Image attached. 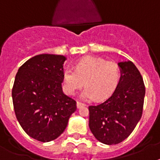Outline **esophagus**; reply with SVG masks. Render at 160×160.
Masks as SVG:
<instances>
[{"instance_id": "obj_1", "label": "esophagus", "mask_w": 160, "mask_h": 160, "mask_svg": "<svg viewBox=\"0 0 160 160\" xmlns=\"http://www.w3.org/2000/svg\"><path fill=\"white\" fill-rule=\"evenodd\" d=\"M85 104L83 103V102H77V108H80L81 107H84Z\"/></svg>"}]
</instances>
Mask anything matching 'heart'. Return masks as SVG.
<instances>
[{
    "mask_svg": "<svg viewBox=\"0 0 160 160\" xmlns=\"http://www.w3.org/2000/svg\"><path fill=\"white\" fill-rule=\"evenodd\" d=\"M121 79L120 67L116 62L86 57L77 62L75 71L66 69L62 81L65 92L73 95L84 83L80 93L83 99L102 100L115 91Z\"/></svg>",
    "mask_w": 160,
    "mask_h": 160,
    "instance_id": "obj_1",
    "label": "heart"
}]
</instances>
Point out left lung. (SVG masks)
Wrapping results in <instances>:
<instances>
[{"label": "left lung", "mask_w": 160, "mask_h": 160, "mask_svg": "<svg viewBox=\"0 0 160 160\" xmlns=\"http://www.w3.org/2000/svg\"><path fill=\"white\" fill-rule=\"evenodd\" d=\"M121 79L111 97L89 106V129L105 145H116L131 135L141 120L145 88L140 71L131 61L118 62Z\"/></svg>", "instance_id": "8db88e82"}]
</instances>
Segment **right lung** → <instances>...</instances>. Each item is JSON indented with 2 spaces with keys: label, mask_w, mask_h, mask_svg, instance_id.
Instances as JSON below:
<instances>
[{
  "label": "right lung",
  "mask_w": 160,
  "mask_h": 160,
  "mask_svg": "<svg viewBox=\"0 0 160 160\" xmlns=\"http://www.w3.org/2000/svg\"><path fill=\"white\" fill-rule=\"evenodd\" d=\"M62 55L40 54L19 67L12 89L15 116L24 132L42 142L63 133L76 102L63 93Z\"/></svg>",
  "instance_id": "right-lung-1"
}]
</instances>
